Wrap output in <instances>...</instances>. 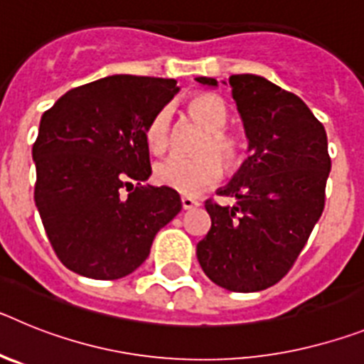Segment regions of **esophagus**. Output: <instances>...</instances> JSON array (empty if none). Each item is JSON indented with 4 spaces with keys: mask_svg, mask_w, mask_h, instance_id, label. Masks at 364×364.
I'll return each mask as SVG.
<instances>
[{
    "mask_svg": "<svg viewBox=\"0 0 364 364\" xmlns=\"http://www.w3.org/2000/svg\"><path fill=\"white\" fill-rule=\"evenodd\" d=\"M200 205V202L195 200L191 197H182V210H193V208H197Z\"/></svg>",
    "mask_w": 364,
    "mask_h": 364,
    "instance_id": "obj_1",
    "label": "esophagus"
}]
</instances>
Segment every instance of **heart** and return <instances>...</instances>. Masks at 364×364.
<instances>
[{
  "instance_id": "heart-1",
  "label": "heart",
  "mask_w": 364,
  "mask_h": 364,
  "mask_svg": "<svg viewBox=\"0 0 364 364\" xmlns=\"http://www.w3.org/2000/svg\"><path fill=\"white\" fill-rule=\"evenodd\" d=\"M189 117L208 129V136L200 144V154L182 156L171 154L156 164L154 178L169 189L184 195H193L200 189L210 188L220 178L222 164L228 169H237L246 154V144L233 131L226 129L228 107L224 100L211 92H197L186 102ZM171 111L167 107L159 109L146 125V144L151 153H166L171 144ZM218 156L215 157L214 154ZM221 160L218 161V159Z\"/></svg>"
}]
</instances>
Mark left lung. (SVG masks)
Here are the masks:
<instances>
[{"mask_svg": "<svg viewBox=\"0 0 364 364\" xmlns=\"http://www.w3.org/2000/svg\"><path fill=\"white\" fill-rule=\"evenodd\" d=\"M217 85L213 78H197ZM244 122L252 156L218 191L235 205L208 198L211 228L197 244L202 269L230 291H260L295 264L324 210L332 160L326 131L299 96L255 74L226 82Z\"/></svg>", "mask_w": 364, "mask_h": 364, "instance_id": "8db88e82", "label": "left lung"}]
</instances>
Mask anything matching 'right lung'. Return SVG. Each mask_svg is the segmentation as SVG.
<instances>
[{"mask_svg": "<svg viewBox=\"0 0 364 364\" xmlns=\"http://www.w3.org/2000/svg\"><path fill=\"white\" fill-rule=\"evenodd\" d=\"M178 91L175 80L114 74L74 87L43 112L32 159L34 202L63 264L83 277L133 273L154 235L182 210L149 178L146 125Z\"/></svg>", "mask_w": 364, "mask_h": 364, "instance_id": "add662e5", "label": "right lung"}]
</instances>
